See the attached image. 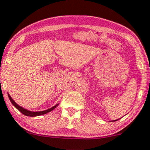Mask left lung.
Listing matches in <instances>:
<instances>
[{
  "label": "left lung",
  "instance_id": "8db88e82",
  "mask_svg": "<svg viewBox=\"0 0 150 150\" xmlns=\"http://www.w3.org/2000/svg\"><path fill=\"white\" fill-rule=\"evenodd\" d=\"M118 120V119H117ZM117 120H114V121H117Z\"/></svg>",
  "mask_w": 150,
  "mask_h": 150
}]
</instances>
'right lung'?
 <instances>
[{"label": "right lung", "mask_w": 150, "mask_h": 150, "mask_svg": "<svg viewBox=\"0 0 150 150\" xmlns=\"http://www.w3.org/2000/svg\"><path fill=\"white\" fill-rule=\"evenodd\" d=\"M8 97H9V100H10L11 103H12V104L14 105V107H16V108L18 109V110H19V111H20L22 113V114L25 115H26V116H29V117H35V116H39V115H42L47 114V113H48V112H51L52 110H54V109H55L56 107H57L58 106V104L54 105V107H51V108L48 109V110H43V111H38V112L29 111V110H26V109L23 108V107H22L19 106V105H18V103H15V100H14L12 98V97H11V96H9V94H8Z\"/></svg>", "instance_id": "1"}]
</instances>
